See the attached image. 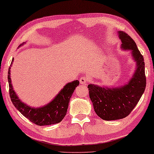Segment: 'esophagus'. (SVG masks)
<instances>
[{"instance_id":"esophagus-1","label":"esophagus","mask_w":154,"mask_h":154,"mask_svg":"<svg viewBox=\"0 0 154 154\" xmlns=\"http://www.w3.org/2000/svg\"><path fill=\"white\" fill-rule=\"evenodd\" d=\"M80 83L81 85H86V83H88V78L86 76H83L80 79Z\"/></svg>"}]
</instances>
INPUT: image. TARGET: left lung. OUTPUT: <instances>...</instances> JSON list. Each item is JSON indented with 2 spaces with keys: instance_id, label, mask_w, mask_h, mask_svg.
I'll return each instance as SVG.
<instances>
[{
  "instance_id": "1",
  "label": "left lung",
  "mask_w": 154,
  "mask_h": 154,
  "mask_svg": "<svg viewBox=\"0 0 154 154\" xmlns=\"http://www.w3.org/2000/svg\"><path fill=\"white\" fill-rule=\"evenodd\" d=\"M121 48L131 50L137 64L132 79L120 88H106L90 84L89 96L95 113L105 121H114L128 116L140 101L146 88L144 58L133 39L123 31H119Z\"/></svg>"
}]
</instances>
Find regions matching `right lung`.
<instances>
[{
	"label": "right lung",
	"mask_w": 154,
	"mask_h": 154,
	"mask_svg": "<svg viewBox=\"0 0 154 154\" xmlns=\"http://www.w3.org/2000/svg\"><path fill=\"white\" fill-rule=\"evenodd\" d=\"M13 62L12 59L11 64ZM8 83L9 93L12 104L22 114L31 122L37 125H49L60 123L66 114L67 109L71 97L75 88L79 85V81H74L67 83L63 89L50 103L45 106L34 108L23 103L17 95L12 88L10 77V67L8 69Z\"/></svg>",
	"instance_id": "1"
}]
</instances>
